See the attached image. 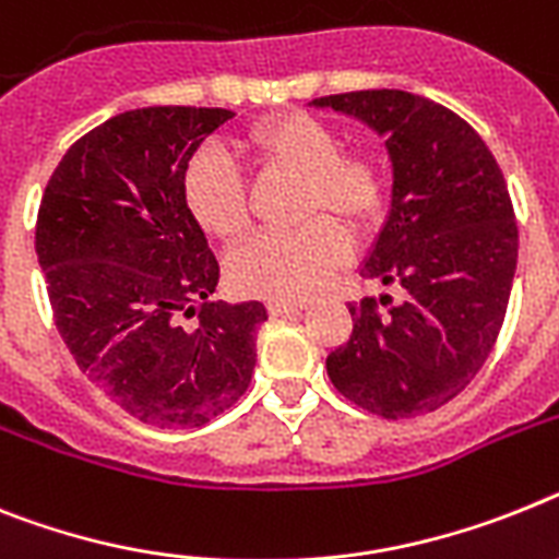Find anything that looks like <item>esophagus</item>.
Instances as JSON below:
<instances>
[{
    "label": "esophagus",
    "mask_w": 559,
    "mask_h": 559,
    "mask_svg": "<svg viewBox=\"0 0 559 559\" xmlns=\"http://www.w3.org/2000/svg\"><path fill=\"white\" fill-rule=\"evenodd\" d=\"M266 309H270L272 318H281V316H293V312H301L304 304H298V301H270V304H266Z\"/></svg>",
    "instance_id": "34e87169"
}]
</instances>
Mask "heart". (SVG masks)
Segmentation results:
<instances>
[{
    "instance_id": "obj_1",
    "label": "heart",
    "mask_w": 559,
    "mask_h": 559,
    "mask_svg": "<svg viewBox=\"0 0 559 559\" xmlns=\"http://www.w3.org/2000/svg\"><path fill=\"white\" fill-rule=\"evenodd\" d=\"M247 147L266 170L307 178L304 215L330 210L352 224H369L386 204V173L369 153H344L341 135L326 121L289 112L250 130ZM185 201L210 236L233 241L250 227V195L238 164L218 147L195 153L185 173ZM352 252L349 236L332 218L298 229H270L247 241L229 261L238 293L298 301L318 293Z\"/></svg>"
}]
</instances>
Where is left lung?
I'll use <instances>...</instances> for the list:
<instances>
[{"label":"left lung","mask_w":559,"mask_h":559,"mask_svg":"<svg viewBox=\"0 0 559 559\" xmlns=\"http://www.w3.org/2000/svg\"><path fill=\"white\" fill-rule=\"evenodd\" d=\"M386 142L392 195L360 278L397 284L386 316L349 307L352 335L326 358L344 397L381 417H415L461 395L489 358L518 266L506 178L457 112L406 91L312 98ZM392 301L381 295V304Z\"/></svg>","instance_id":"left-lung-1"}]
</instances>
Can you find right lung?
Wrapping results in <instances>:
<instances>
[{
	"instance_id": "add662e5",
	"label": "right lung",
	"mask_w": 559,
	"mask_h": 559,
	"mask_svg": "<svg viewBox=\"0 0 559 559\" xmlns=\"http://www.w3.org/2000/svg\"><path fill=\"white\" fill-rule=\"evenodd\" d=\"M224 107L119 112L64 153L41 195L36 255L70 355L116 406L195 429L247 392L261 301H210L218 261L185 173ZM199 314L195 328L181 317Z\"/></svg>"
}]
</instances>
